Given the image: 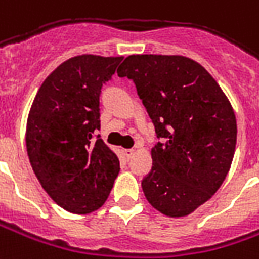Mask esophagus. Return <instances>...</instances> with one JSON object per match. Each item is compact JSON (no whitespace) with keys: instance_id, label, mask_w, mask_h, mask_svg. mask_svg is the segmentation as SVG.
<instances>
[{"instance_id":"34e87169","label":"esophagus","mask_w":259,"mask_h":259,"mask_svg":"<svg viewBox=\"0 0 259 259\" xmlns=\"http://www.w3.org/2000/svg\"><path fill=\"white\" fill-rule=\"evenodd\" d=\"M124 153V157L127 158V160H130L132 157H133V154H135V150L133 148H126V150H123Z\"/></svg>"}]
</instances>
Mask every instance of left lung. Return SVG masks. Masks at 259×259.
Listing matches in <instances>:
<instances>
[{"label":"left lung","mask_w":259,"mask_h":259,"mask_svg":"<svg viewBox=\"0 0 259 259\" xmlns=\"http://www.w3.org/2000/svg\"><path fill=\"white\" fill-rule=\"evenodd\" d=\"M133 79L153 120V167L142 188L169 218L192 213L226 180L237 142L236 115L210 74L184 56L136 54L117 68Z\"/></svg>","instance_id":"left-lung-1"}]
</instances>
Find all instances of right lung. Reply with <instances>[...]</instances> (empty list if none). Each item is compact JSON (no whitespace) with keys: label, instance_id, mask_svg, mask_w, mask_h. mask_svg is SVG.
Here are the masks:
<instances>
[{"label":"right lung","instance_id":"right-lung-1","mask_svg":"<svg viewBox=\"0 0 259 259\" xmlns=\"http://www.w3.org/2000/svg\"><path fill=\"white\" fill-rule=\"evenodd\" d=\"M123 57L77 56L57 67L36 94L26 150L41 188L63 209L85 214L104 205L120 165L101 136L99 95Z\"/></svg>","mask_w":259,"mask_h":259}]
</instances>
